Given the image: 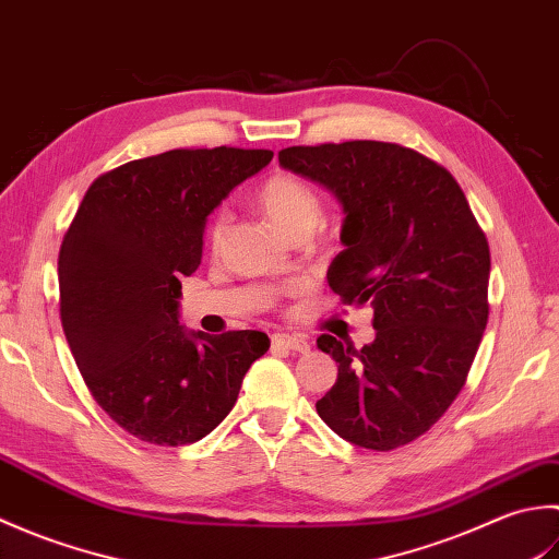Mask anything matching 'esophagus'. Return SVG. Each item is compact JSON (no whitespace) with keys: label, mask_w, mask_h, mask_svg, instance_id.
I'll list each match as a JSON object with an SVG mask.
<instances>
[{"label":"esophagus","mask_w":559,"mask_h":559,"mask_svg":"<svg viewBox=\"0 0 559 559\" xmlns=\"http://www.w3.org/2000/svg\"><path fill=\"white\" fill-rule=\"evenodd\" d=\"M271 341L276 343V346L286 348V350H295V353H307L310 350V341L300 334H273Z\"/></svg>","instance_id":"1"}]
</instances>
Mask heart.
Segmentation results:
<instances>
[{
  "mask_svg": "<svg viewBox=\"0 0 559 559\" xmlns=\"http://www.w3.org/2000/svg\"><path fill=\"white\" fill-rule=\"evenodd\" d=\"M257 201L264 209L266 216L273 221L278 230L286 233L293 240L310 235L319 223H322V194L317 192L312 182L305 177L278 170L269 175L257 189ZM225 233V216L216 213L209 223V242L211 247H218Z\"/></svg>",
  "mask_w": 559,
  "mask_h": 559,
  "instance_id": "1",
  "label": "heart"
}]
</instances>
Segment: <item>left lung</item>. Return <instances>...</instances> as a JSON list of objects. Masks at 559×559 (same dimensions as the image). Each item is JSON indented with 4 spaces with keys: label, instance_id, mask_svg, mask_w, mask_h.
<instances>
[{
    "label": "left lung",
    "instance_id": "obj_1",
    "mask_svg": "<svg viewBox=\"0 0 559 559\" xmlns=\"http://www.w3.org/2000/svg\"><path fill=\"white\" fill-rule=\"evenodd\" d=\"M283 168L324 185L346 211L329 286L372 305L377 336L360 350L329 334L338 362L317 413L348 442L391 451L425 435L466 384L488 324L490 245L459 182L389 141L290 146Z\"/></svg>",
    "mask_w": 559,
    "mask_h": 559
}]
</instances>
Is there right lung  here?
<instances>
[{
	"instance_id": "right-lung-1",
	"label": "right lung",
	"mask_w": 559,
	"mask_h": 559,
	"mask_svg": "<svg viewBox=\"0 0 559 559\" xmlns=\"http://www.w3.org/2000/svg\"><path fill=\"white\" fill-rule=\"evenodd\" d=\"M273 158L266 148H173L88 187L59 247V319L98 406L141 442L182 447L235 406L271 346L261 331L187 334L182 276L201 264L206 216Z\"/></svg>"
}]
</instances>
